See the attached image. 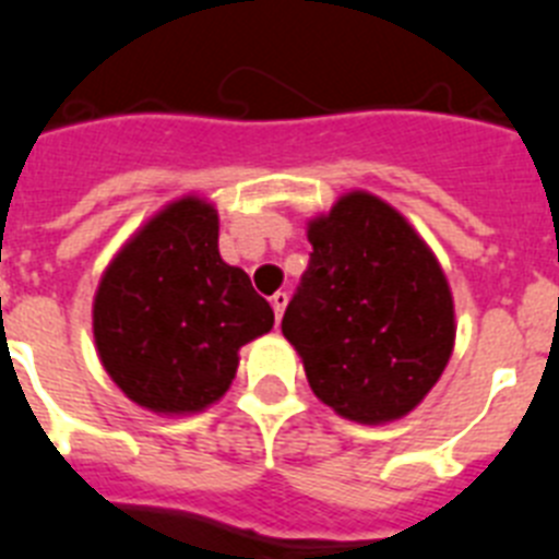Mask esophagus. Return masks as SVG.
Returning <instances> with one entry per match:
<instances>
[{
  "mask_svg": "<svg viewBox=\"0 0 559 559\" xmlns=\"http://www.w3.org/2000/svg\"><path fill=\"white\" fill-rule=\"evenodd\" d=\"M286 300H289V295H286V293H275L273 298H270V304H273L275 320H281V314H284V309H286Z\"/></svg>",
  "mask_w": 559,
  "mask_h": 559,
  "instance_id": "obj_1",
  "label": "esophagus"
}]
</instances>
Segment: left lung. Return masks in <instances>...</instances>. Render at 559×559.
Here are the masks:
<instances>
[{"mask_svg":"<svg viewBox=\"0 0 559 559\" xmlns=\"http://www.w3.org/2000/svg\"><path fill=\"white\" fill-rule=\"evenodd\" d=\"M309 266L281 332L337 416L385 425L430 394L455 346L448 275L414 225L348 191L307 225Z\"/></svg>","mask_w":559,"mask_h":559,"instance_id":"1","label":"left lung"}]
</instances>
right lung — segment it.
<instances>
[{"label": "right lung", "mask_w": 559, "mask_h": 559, "mask_svg": "<svg viewBox=\"0 0 559 559\" xmlns=\"http://www.w3.org/2000/svg\"><path fill=\"white\" fill-rule=\"evenodd\" d=\"M273 323L245 270L222 261L216 207L193 193L168 202L120 247L92 304L100 366L134 405L159 416L219 402L239 348Z\"/></svg>", "instance_id": "1"}]
</instances>
